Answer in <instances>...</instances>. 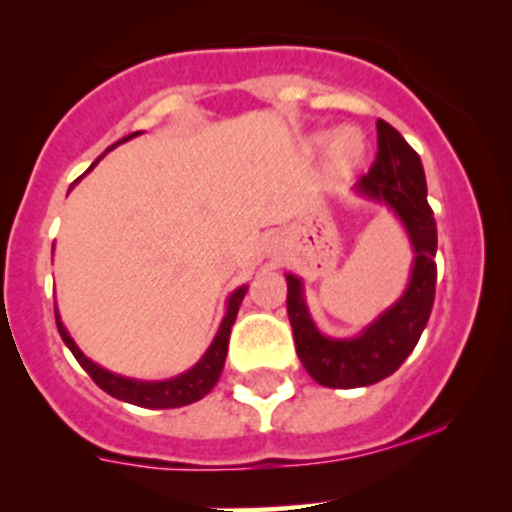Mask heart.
Here are the masks:
<instances>
[{
  "instance_id": "b5f03b06",
  "label": "heart",
  "mask_w": 512,
  "mask_h": 512,
  "mask_svg": "<svg viewBox=\"0 0 512 512\" xmlns=\"http://www.w3.org/2000/svg\"><path fill=\"white\" fill-rule=\"evenodd\" d=\"M312 147L326 145V157H329V164L333 169H350L360 162L365 152V137L363 132L353 125H343V128H336L331 135H314L309 140Z\"/></svg>"
}]
</instances>
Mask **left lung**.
Instances as JSON below:
<instances>
[{
  "mask_svg": "<svg viewBox=\"0 0 512 512\" xmlns=\"http://www.w3.org/2000/svg\"><path fill=\"white\" fill-rule=\"evenodd\" d=\"M355 193L387 205L399 217L413 249L411 278L404 295L353 338H331L319 331L304 300L302 278L285 273L287 317L304 370L314 382L331 389L370 387L396 372L416 348L435 300V251L438 229L428 205L421 157L399 130L377 120V157L355 183Z\"/></svg>",
  "mask_w": 512,
  "mask_h": 512,
  "instance_id": "left-lung-1",
  "label": "left lung"
}]
</instances>
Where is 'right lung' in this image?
Masks as SVG:
<instances>
[{"mask_svg":"<svg viewBox=\"0 0 512 512\" xmlns=\"http://www.w3.org/2000/svg\"><path fill=\"white\" fill-rule=\"evenodd\" d=\"M135 135H140V132H132V135H128L125 140H120V142H128L130 137H135ZM99 159H96V162H99ZM96 162L91 164V169H94ZM246 290H249V287L241 285L232 292V295H229L225 317H222L220 329H217L210 348L203 353V358H200L198 363L191 367V370L183 372V375H176V377H171V380H159V382L132 380V377L116 375V372L96 365L94 360L86 358L82 350H79L77 343L72 341V336L67 333L60 314H57V309H55V321H57V331H60L65 346L72 350V355L77 358V363L82 365L86 372H89L91 380L99 384L103 392L116 396V399H120V401H128V404L145 406V409H179V406H188V404H193V401L203 399V396L208 394L212 387H215L217 380H220L222 367H225V358H227L229 333H232V324H234V319H237L239 304H241V300H244Z\"/></svg>","mask_w":512,"mask_h":512,"instance_id":"right-lung-1","label":"right lung"}]
</instances>
